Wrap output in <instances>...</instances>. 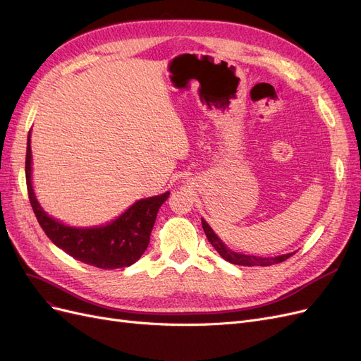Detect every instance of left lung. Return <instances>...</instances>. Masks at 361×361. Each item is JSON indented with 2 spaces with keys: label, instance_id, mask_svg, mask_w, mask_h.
Here are the masks:
<instances>
[{
  "label": "left lung",
  "instance_id": "1",
  "mask_svg": "<svg viewBox=\"0 0 361 361\" xmlns=\"http://www.w3.org/2000/svg\"><path fill=\"white\" fill-rule=\"evenodd\" d=\"M202 227H203V231H205V234H207L209 243L215 247L216 252L221 255L226 261H228L231 264L245 265V267H254V265H259V267H269V265L283 262V261H286L288 258H290L293 255V254H285V255H280V257H269L267 258V257H254V255H243V254L233 252L231 249H228L221 240L218 239V236L214 233V230L208 226V223L203 218H202Z\"/></svg>",
  "mask_w": 361,
  "mask_h": 361
}]
</instances>
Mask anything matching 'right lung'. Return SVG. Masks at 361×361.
Masks as SVG:
<instances>
[{
    "label": "right lung",
    "instance_id": "right-lung-1",
    "mask_svg": "<svg viewBox=\"0 0 361 361\" xmlns=\"http://www.w3.org/2000/svg\"><path fill=\"white\" fill-rule=\"evenodd\" d=\"M30 158L32 154L29 134L25 162L27 196L39 226L56 246L78 261L104 270L130 267L140 259L149 246L156 215L168 199L169 192L135 202L107 226L92 228L68 227L47 215L39 207L30 183Z\"/></svg>",
    "mask_w": 361,
    "mask_h": 361
}]
</instances>
